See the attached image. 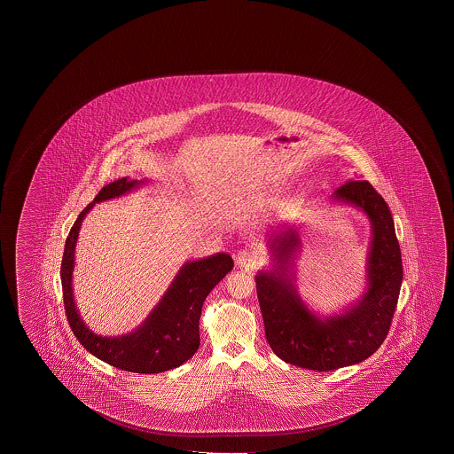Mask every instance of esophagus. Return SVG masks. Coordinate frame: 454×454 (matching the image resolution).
<instances>
[{
	"label": "esophagus",
	"instance_id": "1",
	"mask_svg": "<svg viewBox=\"0 0 454 454\" xmlns=\"http://www.w3.org/2000/svg\"><path fill=\"white\" fill-rule=\"evenodd\" d=\"M260 254L253 248H242L236 253V262L240 268L256 269L260 266Z\"/></svg>",
	"mask_w": 454,
	"mask_h": 454
}]
</instances>
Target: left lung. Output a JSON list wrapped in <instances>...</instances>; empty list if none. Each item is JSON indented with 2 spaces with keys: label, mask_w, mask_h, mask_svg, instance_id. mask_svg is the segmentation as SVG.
<instances>
[{
  "label": "left lung",
  "mask_w": 454,
  "mask_h": 454,
  "mask_svg": "<svg viewBox=\"0 0 454 454\" xmlns=\"http://www.w3.org/2000/svg\"><path fill=\"white\" fill-rule=\"evenodd\" d=\"M334 198L364 210L372 222L369 290L356 305L326 320L305 307L285 274L286 262L299 247L294 230L275 236L274 272L256 275V293L270 348L285 363L310 371H334L373 355L387 339L401 291V247L387 201L367 180L343 184L335 190Z\"/></svg>",
  "instance_id": "1"
}]
</instances>
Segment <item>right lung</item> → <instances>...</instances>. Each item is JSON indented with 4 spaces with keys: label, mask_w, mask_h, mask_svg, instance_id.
Listing matches in <instances>:
<instances>
[{
    "label": "right lung",
    "mask_w": 454,
    "mask_h": 454,
    "mask_svg": "<svg viewBox=\"0 0 454 454\" xmlns=\"http://www.w3.org/2000/svg\"><path fill=\"white\" fill-rule=\"evenodd\" d=\"M137 185V180H115L97 194L95 201L77 216L67 234L65 253L61 260V286L63 304L69 326L77 340L91 355L121 371L136 373H160L184 364L200 348V317L202 304L216 283L224 278L234 262L230 254L216 253L210 258L188 262L164 294L161 302L150 313L141 327L121 337H101L93 334L83 325L73 296V269L74 247L82 224L95 202L106 201L127 193Z\"/></svg>",
    "instance_id": "1"
}]
</instances>
